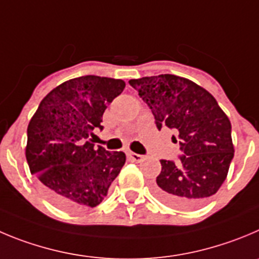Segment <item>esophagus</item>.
Instances as JSON below:
<instances>
[{"mask_svg":"<svg viewBox=\"0 0 259 259\" xmlns=\"http://www.w3.org/2000/svg\"><path fill=\"white\" fill-rule=\"evenodd\" d=\"M129 157L132 161H134V162H142L144 159V156H142V154H138V153H134V152H129Z\"/></svg>","mask_w":259,"mask_h":259,"instance_id":"esophagus-1","label":"esophagus"}]
</instances>
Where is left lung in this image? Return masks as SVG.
<instances>
[{"label":"left lung","instance_id":"left-lung-1","mask_svg":"<svg viewBox=\"0 0 259 259\" xmlns=\"http://www.w3.org/2000/svg\"><path fill=\"white\" fill-rule=\"evenodd\" d=\"M129 84L152 110L158 130L166 125L178 133L183 152L179 163L161 159L154 194L175 208L200 206L228 176L234 157L230 120L214 97L189 79L162 74Z\"/></svg>","mask_w":259,"mask_h":259}]
</instances>
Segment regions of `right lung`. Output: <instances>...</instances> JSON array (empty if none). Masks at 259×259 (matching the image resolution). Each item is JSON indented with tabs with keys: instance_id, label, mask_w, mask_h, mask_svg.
<instances>
[{
	"instance_id": "add662e5",
	"label": "right lung",
	"mask_w": 259,
	"mask_h": 259,
	"mask_svg": "<svg viewBox=\"0 0 259 259\" xmlns=\"http://www.w3.org/2000/svg\"><path fill=\"white\" fill-rule=\"evenodd\" d=\"M121 79L85 75L50 92L28 125L25 156L46 197L66 211L98 206L126 161L124 152L94 148L89 135L121 94Z\"/></svg>"
}]
</instances>
